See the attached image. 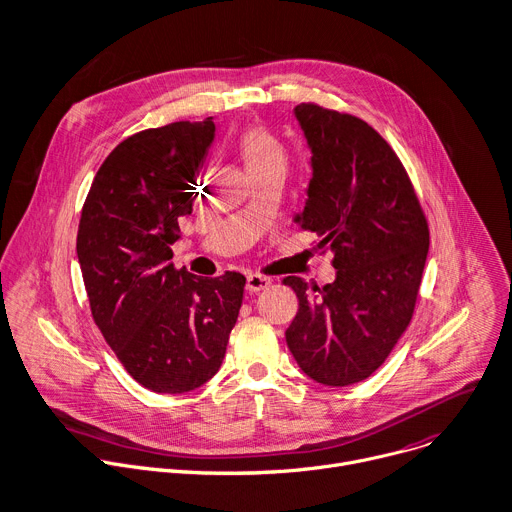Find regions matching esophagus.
Instances as JSON below:
<instances>
[{"label":"esophagus","instance_id":"1","mask_svg":"<svg viewBox=\"0 0 512 512\" xmlns=\"http://www.w3.org/2000/svg\"><path fill=\"white\" fill-rule=\"evenodd\" d=\"M270 284H272V280L262 274H248V278H246V290H250V292L266 290Z\"/></svg>","mask_w":512,"mask_h":512}]
</instances>
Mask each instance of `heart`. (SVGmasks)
<instances>
[{
    "label": "heart",
    "mask_w": 512,
    "mask_h": 512,
    "mask_svg": "<svg viewBox=\"0 0 512 512\" xmlns=\"http://www.w3.org/2000/svg\"><path fill=\"white\" fill-rule=\"evenodd\" d=\"M238 149L250 175L286 163V151L282 143L270 131L258 125L242 131L238 139Z\"/></svg>",
    "instance_id": "obj_1"
}]
</instances>
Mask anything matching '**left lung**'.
<instances>
[{"instance_id":"left-lung-1","label":"left lung","mask_w":512,"mask_h":512,"mask_svg":"<svg viewBox=\"0 0 512 512\" xmlns=\"http://www.w3.org/2000/svg\"><path fill=\"white\" fill-rule=\"evenodd\" d=\"M294 115L313 151L296 220L335 254L337 278L323 288L282 280L298 296L286 343L311 379L347 387L375 373L410 325L430 228L410 175L373 127L317 102H300Z\"/></svg>"}]
</instances>
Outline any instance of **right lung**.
Wrapping results in <instances>:
<instances>
[{
	"label": "right lung",
	"mask_w": 512,
	"mask_h": 512,
	"mask_svg": "<svg viewBox=\"0 0 512 512\" xmlns=\"http://www.w3.org/2000/svg\"><path fill=\"white\" fill-rule=\"evenodd\" d=\"M214 131L206 119L127 137L82 206L76 252L92 319L127 373L155 393L212 379L242 306V274L203 278L169 262Z\"/></svg>",
	"instance_id": "add662e5"
}]
</instances>
